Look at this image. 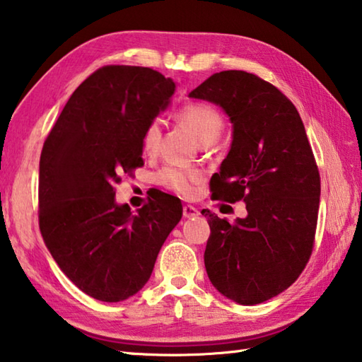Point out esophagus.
Returning <instances> with one entry per match:
<instances>
[{
    "mask_svg": "<svg viewBox=\"0 0 362 362\" xmlns=\"http://www.w3.org/2000/svg\"><path fill=\"white\" fill-rule=\"evenodd\" d=\"M198 214H199V211L196 209V207L189 206V204L183 206V217H185V218H193V217L198 216Z\"/></svg>",
    "mask_w": 362,
    "mask_h": 362,
    "instance_id": "34e87169",
    "label": "esophagus"
}]
</instances>
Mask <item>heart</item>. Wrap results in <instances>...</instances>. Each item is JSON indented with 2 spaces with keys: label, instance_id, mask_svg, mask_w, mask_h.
Here are the masks:
<instances>
[{
  "label": "heart",
  "instance_id": "obj_1",
  "mask_svg": "<svg viewBox=\"0 0 362 362\" xmlns=\"http://www.w3.org/2000/svg\"><path fill=\"white\" fill-rule=\"evenodd\" d=\"M179 119L185 124L201 144L214 142L223 129V118L217 108L204 102H192L183 105L179 112ZM161 142V122L150 121L142 134V148L148 155L156 153ZM159 185L177 194L188 198L196 192V185L203 180V173L196 169H183L166 166L156 175Z\"/></svg>",
  "mask_w": 362,
  "mask_h": 362
}]
</instances>
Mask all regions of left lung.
Listing matches in <instances>:
<instances>
[{"label":"left lung","mask_w":362,"mask_h":362,"mask_svg":"<svg viewBox=\"0 0 362 362\" xmlns=\"http://www.w3.org/2000/svg\"><path fill=\"white\" fill-rule=\"evenodd\" d=\"M189 97L230 116L233 142L212 198L247 209L235 223L203 211L207 276L236 303L267 302L300 276L315 246L321 177L302 118L278 88L243 70L214 73Z\"/></svg>","instance_id":"8db88e82"}]
</instances>
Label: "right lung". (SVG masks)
Masks as SVG:
<instances>
[{"label":"right lung","mask_w":362,"mask_h":362,"mask_svg":"<svg viewBox=\"0 0 362 362\" xmlns=\"http://www.w3.org/2000/svg\"><path fill=\"white\" fill-rule=\"evenodd\" d=\"M174 89L146 66H102L78 86L42 145L41 236L66 278L102 302L142 289L182 218L180 199L168 193L153 194L136 216L115 203L121 175L144 166L142 134Z\"/></svg>","instance_id":"add662e5"}]
</instances>
